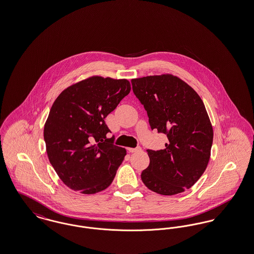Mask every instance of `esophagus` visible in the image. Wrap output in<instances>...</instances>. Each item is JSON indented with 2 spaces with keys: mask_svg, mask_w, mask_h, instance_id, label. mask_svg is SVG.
I'll list each match as a JSON object with an SVG mask.
<instances>
[{
  "mask_svg": "<svg viewBox=\"0 0 254 254\" xmlns=\"http://www.w3.org/2000/svg\"><path fill=\"white\" fill-rule=\"evenodd\" d=\"M142 148H141V146H137V147H134V148H132V147H128L127 148V150L129 151V152H131V153H133V152H138V151H140Z\"/></svg>",
  "mask_w": 254,
  "mask_h": 254,
  "instance_id": "1",
  "label": "esophagus"
}]
</instances>
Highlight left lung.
<instances>
[{
  "label": "left lung",
  "mask_w": 254,
  "mask_h": 254,
  "mask_svg": "<svg viewBox=\"0 0 254 254\" xmlns=\"http://www.w3.org/2000/svg\"><path fill=\"white\" fill-rule=\"evenodd\" d=\"M151 129L167 135L160 150L147 149L149 166L141 174L145 187L162 195L181 193L204 173L213 141L212 126L202 99L171 74L131 80Z\"/></svg>",
  "instance_id": "8db88e82"
}]
</instances>
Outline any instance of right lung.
<instances>
[{"mask_svg": "<svg viewBox=\"0 0 254 254\" xmlns=\"http://www.w3.org/2000/svg\"><path fill=\"white\" fill-rule=\"evenodd\" d=\"M130 89L127 79L92 76L65 88L53 103L44 138L50 164L69 189L94 194L113 181L127 150L107 138L105 118Z\"/></svg>", "mask_w": 254, "mask_h": 254, "instance_id": "1", "label": "right lung"}]
</instances>
